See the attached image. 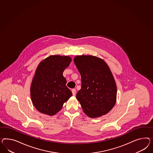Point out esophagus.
Instances as JSON below:
<instances>
[{"label": "esophagus", "instance_id": "34e87169", "mask_svg": "<svg viewBox=\"0 0 153 153\" xmlns=\"http://www.w3.org/2000/svg\"><path fill=\"white\" fill-rule=\"evenodd\" d=\"M72 95H74V96H75L76 95V89H72Z\"/></svg>", "mask_w": 153, "mask_h": 153}]
</instances>
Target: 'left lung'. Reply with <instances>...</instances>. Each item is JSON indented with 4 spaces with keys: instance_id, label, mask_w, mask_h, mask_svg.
<instances>
[{
    "instance_id": "obj_1",
    "label": "left lung",
    "mask_w": 153,
    "mask_h": 153,
    "mask_svg": "<svg viewBox=\"0 0 153 153\" xmlns=\"http://www.w3.org/2000/svg\"><path fill=\"white\" fill-rule=\"evenodd\" d=\"M74 63L81 77V88L76 98L88 116L94 118L106 114L114 106L117 87L108 65L92 56H78Z\"/></svg>"
}]
</instances>
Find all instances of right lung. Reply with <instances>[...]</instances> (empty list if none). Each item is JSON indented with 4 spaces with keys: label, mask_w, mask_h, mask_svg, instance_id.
Returning a JSON list of instances; mask_svg holds the SVG:
<instances>
[{
    "label": "right lung",
    "mask_w": 153,
    "mask_h": 153,
    "mask_svg": "<svg viewBox=\"0 0 153 153\" xmlns=\"http://www.w3.org/2000/svg\"><path fill=\"white\" fill-rule=\"evenodd\" d=\"M71 62L68 56L56 55L39 64L31 85L30 96L34 107L41 113L55 115L72 96L63 76V72Z\"/></svg>",
    "instance_id": "1"
}]
</instances>
